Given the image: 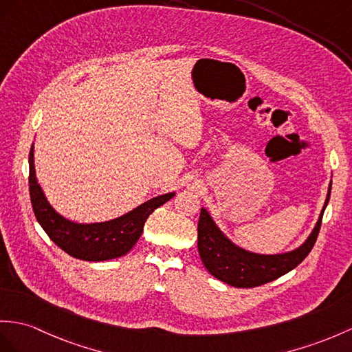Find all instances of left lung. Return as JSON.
Here are the masks:
<instances>
[{"instance_id":"1","label":"left lung","mask_w":352,"mask_h":352,"mask_svg":"<svg viewBox=\"0 0 352 352\" xmlns=\"http://www.w3.org/2000/svg\"><path fill=\"white\" fill-rule=\"evenodd\" d=\"M330 192L331 182L320 218L305 243L294 251L273 255L250 252L234 245L218 228L209 212L201 208L199 219V243L197 245H199V254L204 267L209 270L212 276L237 288H254L285 275L297 267L312 251L321 228L322 213L330 200Z\"/></svg>"}]
</instances>
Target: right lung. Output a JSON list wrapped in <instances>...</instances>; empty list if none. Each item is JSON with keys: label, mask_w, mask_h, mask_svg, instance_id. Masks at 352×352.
Segmentation results:
<instances>
[{"label": "right lung", "mask_w": 352, "mask_h": 352, "mask_svg": "<svg viewBox=\"0 0 352 352\" xmlns=\"http://www.w3.org/2000/svg\"><path fill=\"white\" fill-rule=\"evenodd\" d=\"M30 195L36 218L50 241L74 258L106 261L125 255L139 241L151 213L168 201L175 192L153 197L125 215L92 224H79L64 218L50 206L38 185L34 167V144L30 151Z\"/></svg>", "instance_id": "add662e5"}]
</instances>
